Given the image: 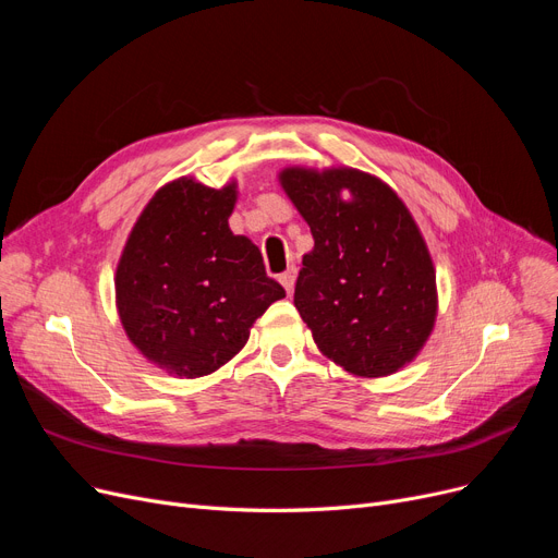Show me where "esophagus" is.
<instances>
[{"label":"esophagus","mask_w":558,"mask_h":558,"mask_svg":"<svg viewBox=\"0 0 558 558\" xmlns=\"http://www.w3.org/2000/svg\"><path fill=\"white\" fill-rule=\"evenodd\" d=\"M280 284L287 289V294H291V291H294V282H296V269L294 267H289L284 274H280Z\"/></svg>","instance_id":"obj_1"}]
</instances>
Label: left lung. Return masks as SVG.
Here are the masks:
<instances>
[{"mask_svg": "<svg viewBox=\"0 0 558 558\" xmlns=\"http://www.w3.org/2000/svg\"><path fill=\"white\" fill-rule=\"evenodd\" d=\"M280 183L314 238L294 305L320 353L362 377L412 362L434 328L436 276L404 203L360 169L289 167Z\"/></svg>", "mask_w": 558, "mask_h": 558, "instance_id": "left-lung-1", "label": "left lung"}]
</instances>
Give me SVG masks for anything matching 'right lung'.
Instances as JSON below:
<instances>
[{"instance_id":"obj_1","label":"right lung","mask_w":558,"mask_h":558,"mask_svg":"<svg viewBox=\"0 0 558 558\" xmlns=\"http://www.w3.org/2000/svg\"><path fill=\"white\" fill-rule=\"evenodd\" d=\"M234 183L213 190L179 179L146 203L117 264V312L140 353L201 377L248 341L255 318L284 299L259 248L232 234Z\"/></svg>"}]
</instances>
